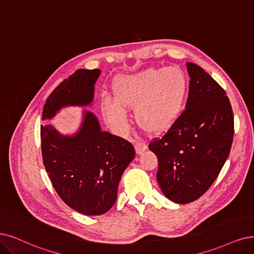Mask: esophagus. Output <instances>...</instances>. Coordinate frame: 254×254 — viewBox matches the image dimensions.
I'll use <instances>...</instances> for the list:
<instances>
[{"label": "esophagus", "instance_id": "esophagus-1", "mask_svg": "<svg viewBox=\"0 0 254 254\" xmlns=\"http://www.w3.org/2000/svg\"><path fill=\"white\" fill-rule=\"evenodd\" d=\"M146 148H147V145L145 144V142L138 141V142H136V144H135V149H136V153H137V155L142 154V153L145 151Z\"/></svg>", "mask_w": 254, "mask_h": 254}]
</instances>
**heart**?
I'll list each match as a JSON object with an SVG mask.
<instances>
[{
    "mask_svg": "<svg viewBox=\"0 0 254 254\" xmlns=\"http://www.w3.org/2000/svg\"><path fill=\"white\" fill-rule=\"evenodd\" d=\"M187 79L179 68H149L121 75L113 82L115 99L103 97L101 112L117 129L127 122L126 109H135L139 127L148 133L160 134L170 128L184 109Z\"/></svg>",
    "mask_w": 254,
    "mask_h": 254,
    "instance_id": "1",
    "label": "heart"
}]
</instances>
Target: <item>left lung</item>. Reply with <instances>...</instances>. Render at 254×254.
<instances>
[{"instance_id":"left-lung-1","label":"left lung","mask_w":254,"mask_h":254,"mask_svg":"<svg viewBox=\"0 0 254 254\" xmlns=\"http://www.w3.org/2000/svg\"><path fill=\"white\" fill-rule=\"evenodd\" d=\"M186 67L190 81L185 110L148 144L158 158L159 186L166 198L180 204L208 190L227 160L234 134L226 92L198 64Z\"/></svg>"}]
</instances>
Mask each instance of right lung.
<instances>
[{
  "mask_svg": "<svg viewBox=\"0 0 254 254\" xmlns=\"http://www.w3.org/2000/svg\"><path fill=\"white\" fill-rule=\"evenodd\" d=\"M100 70L78 69L62 81L47 98L43 120L61 109L86 107L94 98ZM43 162L52 185L69 207L86 215H99L117 200L118 184L135 149L126 139L102 132L97 117L83 112L80 128L64 136L51 125L41 127Z\"/></svg>",
  "mask_w": 254,
  "mask_h": 254,
  "instance_id": "1",
  "label": "right lung"
}]
</instances>
